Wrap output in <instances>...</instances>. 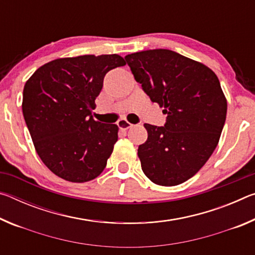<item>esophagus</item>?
<instances>
[{"label": "esophagus", "mask_w": 255, "mask_h": 255, "mask_svg": "<svg viewBox=\"0 0 255 255\" xmlns=\"http://www.w3.org/2000/svg\"><path fill=\"white\" fill-rule=\"evenodd\" d=\"M117 125H118V127H119L120 129H123V130H127V129L131 128V127L133 126L132 124H130L129 122H127L126 119H120L119 122L117 123Z\"/></svg>", "instance_id": "34e87169"}]
</instances>
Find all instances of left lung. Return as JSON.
<instances>
[{"label":"left lung","instance_id":"8db88e82","mask_svg":"<svg viewBox=\"0 0 255 255\" xmlns=\"http://www.w3.org/2000/svg\"><path fill=\"white\" fill-rule=\"evenodd\" d=\"M136 82L163 107L164 127L145 124L148 137L138 147L141 170L155 184L173 187L192 178L217 146L227 101L208 66L169 49L127 55Z\"/></svg>","mask_w":255,"mask_h":255}]
</instances>
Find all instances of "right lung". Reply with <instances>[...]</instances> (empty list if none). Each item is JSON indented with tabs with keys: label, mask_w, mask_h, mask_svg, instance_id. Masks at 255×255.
Here are the masks:
<instances>
[{
	"label": "right lung",
	"mask_w": 255,
	"mask_h": 255,
	"mask_svg": "<svg viewBox=\"0 0 255 255\" xmlns=\"http://www.w3.org/2000/svg\"><path fill=\"white\" fill-rule=\"evenodd\" d=\"M124 65L125 59L116 54L57 58L25 82V124L37 154L59 178L83 183L105 170L119 128L94 120L92 110L105 75Z\"/></svg>",
	"instance_id": "add662e5"
}]
</instances>
